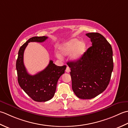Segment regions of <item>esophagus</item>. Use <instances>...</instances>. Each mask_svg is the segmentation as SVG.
Here are the masks:
<instances>
[{
  "instance_id": "1",
  "label": "esophagus",
  "mask_w": 128,
  "mask_h": 128,
  "mask_svg": "<svg viewBox=\"0 0 128 128\" xmlns=\"http://www.w3.org/2000/svg\"><path fill=\"white\" fill-rule=\"evenodd\" d=\"M70 71H71V70H70V67L68 66H67L66 67V72L67 73H69Z\"/></svg>"
}]
</instances>
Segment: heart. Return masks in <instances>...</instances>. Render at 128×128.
Segmentation results:
<instances>
[{
    "label": "heart",
    "instance_id": "heart-1",
    "mask_svg": "<svg viewBox=\"0 0 128 128\" xmlns=\"http://www.w3.org/2000/svg\"><path fill=\"white\" fill-rule=\"evenodd\" d=\"M59 52L62 55L67 56L71 54L73 61L80 60L86 51V44L77 38H74L62 44L59 47ZM58 58L62 59V56L59 54H56Z\"/></svg>",
    "mask_w": 128,
    "mask_h": 128
}]
</instances>
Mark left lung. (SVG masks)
Returning <instances> with one entry per match:
<instances>
[{
  "mask_svg": "<svg viewBox=\"0 0 128 128\" xmlns=\"http://www.w3.org/2000/svg\"><path fill=\"white\" fill-rule=\"evenodd\" d=\"M92 46L80 60L67 62L71 68L72 88L77 97L89 100L107 87L113 70V50L106 38L98 32L86 34Z\"/></svg>",
  "mask_w": 128,
  "mask_h": 128,
  "instance_id": "left-lung-1",
  "label": "left lung"
}]
</instances>
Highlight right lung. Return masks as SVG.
<instances>
[{"label":"right lung","instance_id":"1","mask_svg":"<svg viewBox=\"0 0 128 128\" xmlns=\"http://www.w3.org/2000/svg\"><path fill=\"white\" fill-rule=\"evenodd\" d=\"M47 36L32 37L20 47L16 63L18 80L24 92L36 102H46L52 98L56 92V86L60 77L64 73L66 66H57L50 61L46 68L35 75L28 74L24 64V52L30 42H42Z\"/></svg>","mask_w":128,"mask_h":128}]
</instances>
